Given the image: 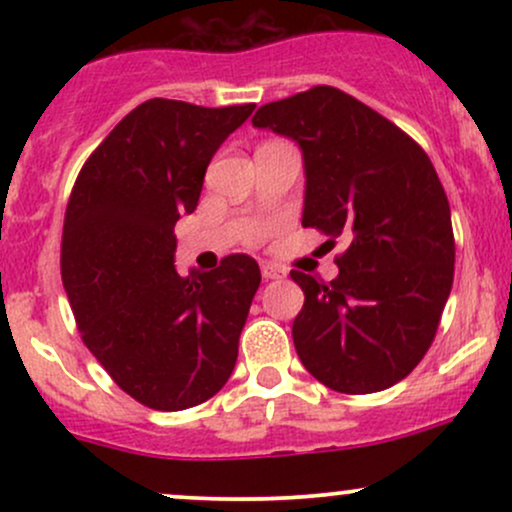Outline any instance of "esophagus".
Wrapping results in <instances>:
<instances>
[{"mask_svg":"<svg viewBox=\"0 0 512 512\" xmlns=\"http://www.w3.org/2000/svg\"><path fill=\"white\" fill-rule=\"evenodd\" d=\"M262 276H264V279H267V281H272V279H284L286 269L279 267V264L264 262V264H262Z\"/></svg>","mask_w":512,"mask_h":512,"instance_id":"obj_1","label":"esophagus"}]
</instances>
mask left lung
<instances>
[{"mask_svg":"<svg viewBox=\"0 0 512 512\" xmlns=\"http://www.w3.org/2000/svg\"><path fill=\"white\" fill-rule=\"evenodd\" d=\"M255 127L296 139L303 226L344 238L330 284L293 269L305 303L293 344L313 378L344 395L392 387L436 339L455 274L450 204L431 158L395 122L334 86L267 103Z\"/></svg>","mask_w":512,"mask_h":512,"instance_id":"1","label":"left lung"}]
</instances>
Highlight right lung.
Here are the masks:
<instances>
[{
	"instance_id": "add662e5",
	"label": "right lung",
	"mask_w": 512,
	"mask_h": 512,
	"mask_svg": "<svg viewBox=\"0 0 512 512\" xmlns=\"http://www.w3.org/2000/svg\"><path fill=\"white\" fill-rule=\"evenodd\" d=\"M255 103L202 108L151 98L86 158L62 228V284L76 327L122 392L156 411L207 402L231 378L260 289L248 255L175 272V223L197 209L204 173Z\"/></svg>"
}]
</instances>
